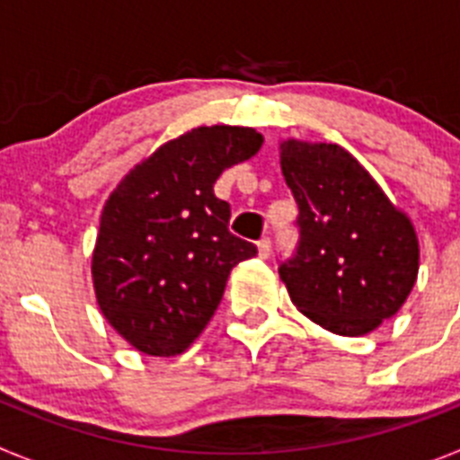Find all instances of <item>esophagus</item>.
<instances>
[{"label":"esophagus","mask_w":460,"mask_h":460,"mask_svg":"<svg viewBox=\"0 0 460 460\" xmlns=\"http://www.w3.org/2000/svg\"><path fill=\"white\" fill-rule=\"evenodd\" d=\"M270 253H271V239H260V242H258V255H260V258H262V260H265V258H270Z\"/></svg>","instance_id":"obj_1"}]
</instances>
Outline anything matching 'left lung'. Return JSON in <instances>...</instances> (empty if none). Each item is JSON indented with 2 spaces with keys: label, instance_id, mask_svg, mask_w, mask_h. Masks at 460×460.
Here are the masks:
<instances>
[{
  "label": "left lung",
  "instance_id": "8db88e82",
  "mask_svg": "<svg viewBox=\"0 0 460 460\" xmlns=\"http://www.w3.org/2000/svg\"><path fill=\"white\" fill-rule=\"evenodd\" d=\"M299 246L279 267L292 304L323 329L364 336L396 315L420 271V239L368 170L332 142H280Z\"/></svg>",
  "mask_w": 460,
  "mask_h": 460
}]
</instances>
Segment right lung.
<instances>
[{
	"mask_svg": "<svg viewBox=\"0 0 460 460\" xmlns=\"http://www.w3.org/2000/svg\"><path fill=\"white\" fill-rule=\"evenodd\" d=\"M260 147L255 128L198 126L140 161L105 200L93 292L103 318L142 355H181L217 311L233 267L258 253L230 234V205L214 184Z\"/></svg>",
	"mask_w": 460,
	"mask_h": 460,
	"instance_id": "right-lung-1",
	"label": "right lung"
}]
</instances>
